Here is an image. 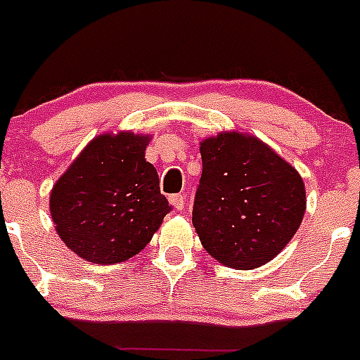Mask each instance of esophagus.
I'll return each mask as SVG.
<instances>
[{"label":"esophagus","mask_w":360,"mask_h":360,"mask_svg":"<svg viewBox=\"0 0 360 360\" xmlns=\"http://www.w3.org/2000/svg\"><path fill=\"white\" fill-rule=\"evenodd\" d=\"M169 202H171V205H173V207L176 209V211H182L184 205H186V198H184L182 195L169 196Z\"/></svg>","instance_id":"esophagus-1"}]
</instances>
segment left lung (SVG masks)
I'll list each match as a JSON object with an SVG mask.
<instances>
[{
  "mask_svg": "<svg viewBox=\"0 0 360 360\" xmlns=\"http://www.w3.org/2000/svg\"><path fill=\"white\" fill-rule=\"evenodd\" d=\"M200 153L193 225L203 249L238 270L269 263L301 225L303 178L256 136L236 131L205 139Z\"/></svg>",
  "mask_w": 360,
  "mask_h": 360,
  "instance_id": "obj_1",
  "label": "left lung"
}]
</instances>
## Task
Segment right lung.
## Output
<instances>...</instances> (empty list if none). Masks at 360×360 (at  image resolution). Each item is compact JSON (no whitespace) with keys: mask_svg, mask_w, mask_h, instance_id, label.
Instances as JSON below:
<instances>
[{"mask_svg":"<svg viewBox=\"0 0 360 360\" xmlns=\"http://www.w3.org/2000/svg\"><path fill=\"white\" fill-rule=\"evenodd\" d=\"M148 136L101 135L53 186L50 214L57 234L86 262L110 265L141 252L171 205L146 162Z\"/></svg>","mask_w":360,"mask_h":360,"instance_id":"1","label":"right lung"}]
</instances>
